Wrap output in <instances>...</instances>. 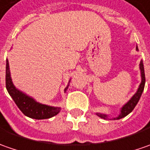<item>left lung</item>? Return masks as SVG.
Wrapping results in <instances>:
<instances>
[{
  "mask_svg": "<svg viewBox=\"0 0 150 150\" xmlns=\"http://www.w3.org/2000/svg\"><path fill=\"white\" fill-rule=\"evenodd\" d=\"M136 50H138V47L136 46ZM139 69H140V72H141V83L139 86L138 90H137L136 93L132 96V98L129 100L127 102L125 105H124L123 107L120 110V115L115 118H113V120H120L122 118L125 117L128 115L129 113H131L132 110L134 109V107L136 106L138 104V102L139 100L141 95H142L144 89V85H145V75H144V64H143V61L141 60L140 63H139ZM96 115L99 117H100L102 119H105V120H109L108 115H105V114H100V113H96Z\"/></svg>",
  "mask_w": 150,
  "mask_h": 150,
  "instance_id": "8db88e82",
  "label": "left lung"
}]
</instances>
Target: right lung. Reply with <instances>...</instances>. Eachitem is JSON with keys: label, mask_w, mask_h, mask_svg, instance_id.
<instances>
[{"label": "right lung", "mask_w": 150, "mask_h": 150, "mask_svg": "<svg viewBox=\"0 0 150 150\" xmlns=\"http://www.w3.org/2000/svg\"><path fill=\"white\" fill-rule=\"evenodd\" d=\"M68 86L65 89V92L67 91ZM6 87L9 95L11 96L16 105L18 106V108L24 115L27 117L35 120L50 119L56 115L60 111V107H54L40 104L37 101L35 100L33 98L16 89L11 80L9 61L7 59L6 66Z\"/></svg>", "instance_id": "obj_1"}]
</instances>
